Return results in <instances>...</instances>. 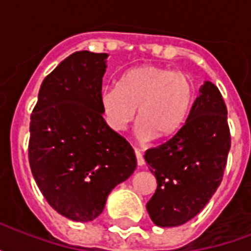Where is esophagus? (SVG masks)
I'll list each match as a JSON object with an SVG mask.
<instances>
[{
	"instance_id": "1",
	"label": "esophagus",
	"mask_w": 251,
	"mask_h": 251,
	"mask_svg": "<svg viewBox=\"0 0 251 251\" xmlns=\"http://www.w3.org/2000/svg\"><path fill=\"white\" fill-rule=\"evenodd\" d=\"M134 153H136V157H137V164L140 165V167H142L144 164H145V160H144V157H142V153L138 151V149H134Z\"/></svg>"
}]
</instances>
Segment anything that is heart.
I'll return each instance as SVG.
<instances>
[{
	"label": "heart",
	"mask_w": 251,
	"mask_h": 251,
	"mask_svg": "<svg viewBox=\"0 0 251 251\" xmlns=\"http://www.w3.org/2000/svg\"><path fill=\"white\" fill-rule=\"evenodd\" d=\"M195 84L184 74L142 64L127 70L115 87L100 94L104 120L114 131L125 130L137 107V134L141 140L164 138L179 130L195 100Z\"/></svg>",
	"instance_id": "b5f03b06"
}]
</instances>
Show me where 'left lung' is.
<instances>
[{
  "label": "left lung",
  "instance_id": "1",
  "mask_svg": "<svg viewBox=\"0 0 251 251\" xmlns=\"http://www.w3.org/2000/svg\"><path fill=\"white\" fill-rule=\"evenodd\" d=\"M230 145L226 104L215 84L204 82L183 126L144 156L157 180L147 203L156 226L184 225L204 208L221 184Z\"/></svg>",
  "mask_w": 251,
  "mask_h": 251
}]
</instances>
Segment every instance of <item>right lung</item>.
Listing matches in <instances>:
<instances>
[{
  "instance_id": "add662e5",
  "label": "right lung",
  "mask_w": 251,
  "mask_h": 251,
  "mask_svg": "<svg viewBox=\"0 0 251 251\" xmlns=\"http://www.w3.org/2000/svg\"><path fill=\"white\" fill-rule=\"evenodd\" d=\"M107 53L79 51L41 83L30 115L29 164L52 208L75 222L100 215L109 194L137 167L130 144L100 107Z\"/></svg>"
}]
</instances>
